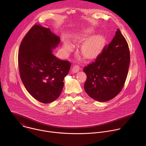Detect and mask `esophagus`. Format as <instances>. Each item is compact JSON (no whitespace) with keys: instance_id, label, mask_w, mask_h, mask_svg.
I'll return each instance as SVG.
<instances>
[{"instance_id":"esophagus-1","label":"esophagus","mask_w":146,"mask_h":146,"mask_svg":"<svg viewBox=\"0 0 146 146\" xmlns=\"http://www.w3.org/2000/svg\"><path fill=\"white\" fill-rule=\"evenodd\" d=\"M80 69H81V68H80V66H78V65H74L73 67V68H72V72H73V73H77V72H78L80 70Z\"/></svg>"}]
</instances>
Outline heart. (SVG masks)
<instances>
[{"mask_svg": "<svg viewBox=\"0 0 146 146\" xmlns=\"http://www.w3.org/2000/svg\"><path fill=\"white\" fill-rule=\"evenodd\" d=\"M91 31H87L83 35L84 37L88 36V35L91 33ZM103 43V39L102 36L99 35L93 36L88 39L86 42L83 44L81 48V52L86 58H92L95 56L99 52ZM64 47L69 50L70 46L69 41L67 40L64 41Z\"/></svg>", "mask_w": 146, "mask_h": 146, "instance_id": "obj_1", "label": "heart"}]
</instances>
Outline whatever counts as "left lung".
Segmentation results:
<instances>
[{
    "label": "left lung",
    "mask_w": 146,
    "mask_h": 146,
    "mask_svg": "<svg viewBox=\"0 0 146 146\" xmlns=\"http://www.w3.org/2000/svg\"><path fill=\"white\" fill-rule=\"evenodd\" d=\"M130 63V52L126 39L119 29L109 45L95 60L85 66L84 89L92 99L106 102L115 97L125 82Z\"/></svg>",
    "instance_id": "left-lung-1"
}]
</instances>
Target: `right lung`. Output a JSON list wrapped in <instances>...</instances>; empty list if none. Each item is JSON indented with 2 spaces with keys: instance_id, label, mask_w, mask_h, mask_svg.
<instances>
[{
  "instance_id": "1",
  "label": "right lung",
  "mask_w": 146,
  "mask_h": 146,
  "mask_svg": "<svg viewBox=\"0 0 146 146\" xmlns=\"http://www.w3.org/2000/svg\"><path fill=\"white\" fill-rule=\"evenodd\" d=\"M59 43V37L50 28L35 24L19 46L20 77L28 92L43 103H50L59 96L70 68L69 61L60 60L52 53Z\"/></svg>"
}]
</instances>
